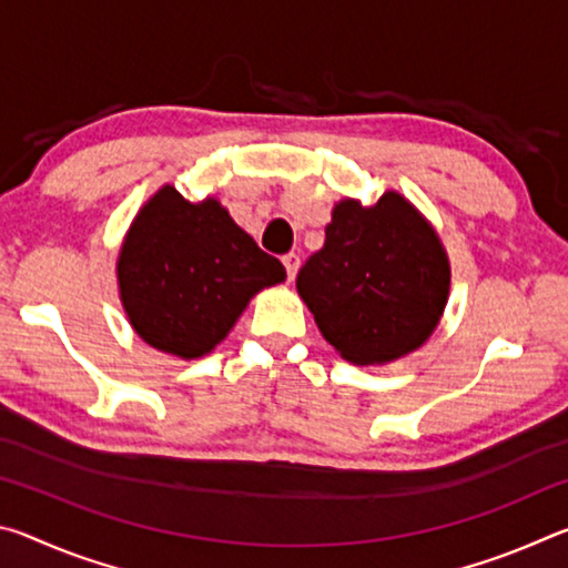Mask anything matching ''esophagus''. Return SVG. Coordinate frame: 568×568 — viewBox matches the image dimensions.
Returning a JSON list of instances; mask_svg holds the SVG:
<instances>
[{
    "label": "esophagus",
    "mask_w": 568,
    "mask_h": 568,
    "mask_svg": "<svg viewBox=\"0 0 568 568\" xmlns=\"http://www.w3.org/2000/svg\"><path fill=\"white\" fill-rule=\"evenodd\" d=\"M283 265H285L287 281H295V273H297V267H301V257H297L295 253H287V255H283Z\"/></svg>",
    "instance_id": "esophagus-1"
}]
</instances>
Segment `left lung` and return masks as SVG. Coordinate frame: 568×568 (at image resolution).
I'll use <instances>...</instances> for the list:
<instances>
[{
	"mask_svg": "<svg viewBox=\"0 0 568 568\" xmlns=\"http://www.w3.org/2000/svg\"><path fill=\"white\" fill-rule=\"evenodd\" d=\"M297 295L335 351L383 365L420 348L444 315L448 255L430 223L398 192L333 207L325 243L297 273Z\"/></svg>",
	"mask_w": 568,
	"mask_h": 568,
	"instance_id": "1",
	"label": "left lung"
}]
</instances>
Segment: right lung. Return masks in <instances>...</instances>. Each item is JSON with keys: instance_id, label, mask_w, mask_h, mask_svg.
Wrapping results in <instances>:
<instances>
[{"instance_id": "right-lung-1", "label": "right lung", "mask_w": 568, "mask_h": 568, "mask_svg": "<svg viewBox=\"0 0 568 568\" xmlns=\"http://www.w3.org/2000/svg\"><path fill=\"white\" fill-rule=\"evenodd\" d=\"M285 281L215 197L190 203L165 185L124 235L120 301L134 333L178 358H203L225 338L250 297Z\"/></svg>"}]
</instances>
